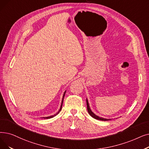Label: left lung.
I'll list each match as a JSON object with an SVG mask.
<instances>
[{
	"instance_id": "left-lung-1",
	"label": "left lung",
	"mask_w": 149,
	"mask_h": 149,
	"mask_svg": "<svg viewBox=\"0 0 149 149\" xmlns=\"http://www.w3.org/2000/svg\"><path fill=\"white\" fill-rule=\"evenodd\" d=\"M86 104H87V109H88V113L89 114V115L91 116H92V117L95 119H97V120H104V121H106V120H111V119H106V118H102V117H100V116H97L95 114H94L91 109L90 108V107H89V102H88V99L86 98Z\"/></svg>"
}]
</instances>
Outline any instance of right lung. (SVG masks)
<instances>
[{
  "instance_id": "1",
  "label": "right lung",
  "mask_w": 149,
  "mask_h": 149,
  "mask_svg": "<svg viewBox=\"0 0 149 149\" xmlns=\"http://www.w3.org/2000/svg\"><path fill=\"white\" fill-rule=\"evenodd\" d=\"M66 92V91H64V94H63V98H62V101H61V106H60V109L58 110V111L56 113H55V114H54V115H52V116H47V117H42V118H43V119H50V118H54V116H55L56 115H57L58 114V113L60 112L61 109V108H62V105H63V102L64 97V95H65Z\"/></svg>"
}]
</instances>
